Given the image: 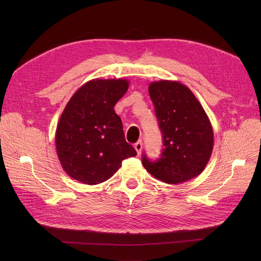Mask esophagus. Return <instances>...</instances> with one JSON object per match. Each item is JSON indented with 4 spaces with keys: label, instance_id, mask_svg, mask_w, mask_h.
<instances>
[{
    "label": "esophagus",
    "instance_id": "1",
    "mask_svg": "<svg viewBox=\"0 0 261 261\" xmlns=\"http://www.w3.org/2000/svg\"><path fill=\"white\" fill-rule=\"evenodd\" d=\"M134 147H135L137 153H138V154H140V152H141V149H143V141H141V140H138L137 143H135V145H134Z\"/></svg>",
    "mask_w": 261,
    "mask_h": 261
}]
</instances>
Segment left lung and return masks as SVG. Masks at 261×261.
Listing matches in <instances>:
<instances>
[{"instance_id": "left-lung-1", "label": "left lung", "mask_w": 261, "mask_h": 261, "mask_svg": "<svg viewBox=\"0 0 261 261\" xmlns=\"http://www.w3.org/2000/svg\"><path fill=\"white\" fill-rule=\"evenodd\" d=\"M149 94L164 148L156 160L143 153V165L150 174L168 184L183 183L199 175L213 148L211 124L199 101L177 82L152 83Z\"/></svg>"}]
</instances>
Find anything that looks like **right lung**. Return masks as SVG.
<instances>
[{"instance_id": "right-lung-1", "label": "right lung", "mask_w": 261, "mask_h": 261, "mask_svg": "<svg viewBox=\"0 0 261 261\" xmlns=\"http://www.w3.org/2000/svg\"><path fill=\"white\" fill-rule=\"evenodd\" d=\"M128 89L124 80H94L78 89L63 111L55 144L63 169L82 183L106 181L136 150L125 140L114 106Z\"/></svg>"}]
</instances>
